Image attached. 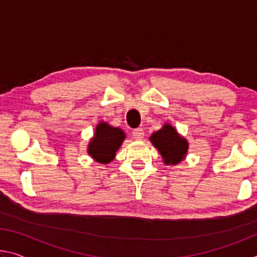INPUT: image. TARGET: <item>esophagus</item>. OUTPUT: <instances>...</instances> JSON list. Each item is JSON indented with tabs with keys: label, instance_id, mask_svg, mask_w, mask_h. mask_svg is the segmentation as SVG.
Returning a JSON list of instances; mask_svg holds the SVG:
<instances>
[{
	"label": "esophagus",
	"instance_id": "34e87169",
	"mask_svg": "<svg viewBox=\"0 0 257 257\" xmlns=\"http://www.w3.org/2000/svg\"><path fill=\"white\" fill-rule=\"evenodd\" d=\"M133 136L136 141H142L143 137H144V129L143 128H137L133 132Z\"/></svg>",
	"mask_w": 257,
	"mask_h": 257
}]
</instances>
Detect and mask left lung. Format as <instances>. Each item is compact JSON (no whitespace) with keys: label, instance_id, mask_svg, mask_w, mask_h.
I'll list each match as a JSON object with an SVG mask.
<instances>
[{"label":"left lung","instance_id":"obj_1","mask_svg":"<svg viewBox=\"0 0 257 257\" xmlns=\"http://www.w3.org/2000/svg\"><path fill=\"white\" fill-rule=\"evenodd\" d=\"M150 142L159 151L165 165L179 164L188 154V141L169 122H165L162 128L152 134Z\"/></svg>","mask_w":257,"mask_h":257}]
</instances>
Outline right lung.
I'll list each match as a JSON object with an SVG mask.
<instances>
[{"instance_id": "obj_1", "label": "right lung", "mask_w": 257, "mask_h": 257, "mask_svg": "<svg viewBox=\"0 0 257 257\" xmlns=\"http://www.w3.org/2000/svg\"><path fill=\"white\" fill-rule=\"evenodd\" d=\"M125 139V133L101 120L95 127L94 136L87 145V153L95 162L108 164L115 159L116 152Z\"/></svg>"}]
</instances>
